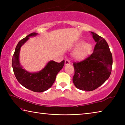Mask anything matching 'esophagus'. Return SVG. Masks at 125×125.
I'll return each instance as SVG.
<instances>
[{"label": "esophagus", "instance_id": "34e87169", "mask_svg": "<svg viewBox=\"0 0 125 125\" xmlns=\"http://www.w3.org/2000/svg\"><path fill=\"white\" fill-rule=\"evenodd\" d=\"M64 64L65 65H69L70 64V62L68 60H65V62H64Z\"/></svg>", "mask_w": 125, "mask_h": 125}]
</instances>
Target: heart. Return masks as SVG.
<instances>
[{"label": "heart", "mask_w": 125, "mask_h": 125, "mask_svg": "<svg viewBox=\"0 0 125 125\" xmlns=\"http://www.w3.org/2000/svg\"><path fill=\"white\" fill-rule=\"evenodd\" d=\"M78 45L79 46L74 51L73 57L76 60L83 61L87 58L90 54L92 50V45L88 42L83 43V40H80L75 43L76 46Z\"/></svg>", "instance_id": "1"}]
</instances>
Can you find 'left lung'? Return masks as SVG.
<instances>
[{"label": "left lung", "instance_id": "left-lung-1", "mask_svg": "<svg viewBox=\"0 0 125 125\" xmlns=\"http://www.w3.org/2000/svg\"><path fill=\"white\" fill-rule=\"evenodd\" d=\"M96 42L93 53L82 62L74 63L73 78L75 87L84 91H93L105 82L111 74L113 56L104 39L90 32Z\"/></svg>", "mask_w": 125, "mask_h": 125}]
</instances>
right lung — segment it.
<instances>
[{"label": "right lung", "mask_w": 125, "mask_h": 125, "mask_svg": "<svg viewBox=\"0 0 125 125\" xmlns=\"http://www.w3.org/2000/svg\"><path fill=\"white\" fill-rule=\"evenodd\" d=\"M37 35L36 32L31 33L19 42L12 57V66L16 78L23 86L34 92L41 93L51 87L57 74L64 66V61L60 63L50 61L43 69L37 72H29L23 69L19 60L20 48L30 37Z\"/></svg>", "instance_id": "add662e5"}]
</instances>
